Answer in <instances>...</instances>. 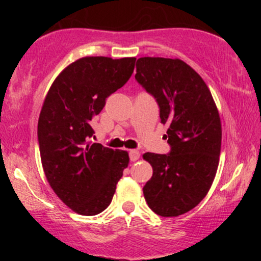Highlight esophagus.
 Segmentation results:
<instances>
[{
	"label": "esophagus",
	"mask_w": 261,
	"mask_h": 261,
	"mask_svg": "<svg viewBox=\"0 0 261 261\" xmlns=\"http://www.w3.org/2000/svg\"><path fill=\"white\" fill-rule=\"evenodd\" d=\"M129 158L132 162H137L140 158V152L138 149H130L129 151Z\"/></svg>",
	"instance_id": "obj_1"
}]
</instances>
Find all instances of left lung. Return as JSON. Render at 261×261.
Wrapping results in <instances>:
<instances>
[{"label": "left lung", "instance_id": "1", "mask_svg": "<svg viewBox=\"0 0 261 261\" xmlns=\"http://www.w3.org/2000/svg\"><path fill=\"white\" fill-rule=\"evenodd\" d=\"M135 80L154 96L167 124L169 154L145 153L153 169L144 187L149 208L164 217L194 209L208 194L219 166L222 127L212 92L180 59L142 57Z\"/></svg>", "mask_w": 261, "mask_h": 261}]
</instances>
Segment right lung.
Here are the masks:
<instances>
[{"label":"right lung","mask_w":261,"mask_h":261,"mask_svg":"<svg viewBox=\"0 0 261 261\" xmlns=\"http://www.w3.org/2000/svg\"><path fill=\"white\" fill-rule=\"evenodd\" d=\"M134 57H83L53 82L42 103L38 140L49 187L64 204L84 216L107 209L129 164L127 151L92 144L91 121L106 98L134 71Z\"/></svg>","instance_id":"1"}]
</instances>
